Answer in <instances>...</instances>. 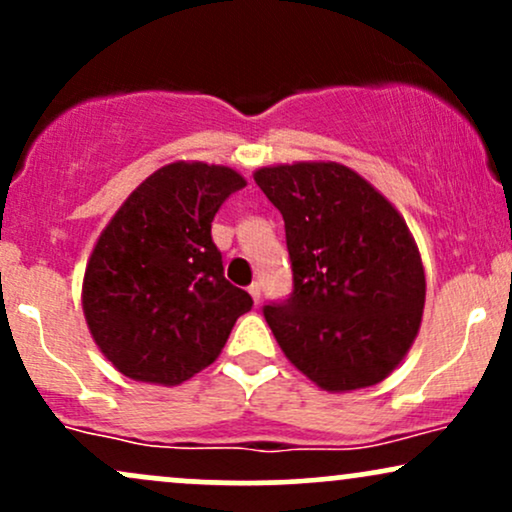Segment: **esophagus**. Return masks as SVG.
I'll use <instances>...</instances> for the list:
<instances>
[{
  "instance_id": "esophagus-1",
  "label": "esophagus",
  "mask_w": 512,
  "mask_h": 512,
  "mask_svg": "<svg viewBox=\"0 0 512 512\" xmlns=\"http://www.w3.org/2000/svg\"><path fill=\"white\" fill-rule=\"evenodd\" d=\"M248 293L252 296V301H255V305L260 303V284H257V281H255V284L248 286Z\"/></svg>"
}]
</instances>
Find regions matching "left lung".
Here are the masks:
<instances>
[{
	"mask_svg": "<svg viewBox=\"0 0 512 512\" xmlns=\"http://www.w3.org/2000/svg\"><path fill=\"white\" fill-rule=\"evenodd\" d=\"M284 216L293 293L264 305L286 358L327 392L383 383L419 334L426 274L407 221L337 161L252 173Z\"/></svg>",
	"mask_w": 512,
	"mask_h": 512,
	"instance_id": "left-lung-1",
	"label": "left lung"
}]
</instances>
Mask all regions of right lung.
I'll return each instance as SVG.
<instances>
[{
    "label": "right lung",
    "instance_id": "add662e5",
    "mask_svg": "<svg viewBox=\"0 0 512 512\" xmlns=\"http://www.w3.org/2000/svg\"><path fill=\"white\" fill-rule=\"evenodd\" d=\"M243 175L204 161L151 173L103 228L81 305L101 354L127 378L180 385L216 361L248 291L228 284L211 221Z\"/></svg>",
    "mask_w": 512,
    "mask_h": 512
}]
</instances>
